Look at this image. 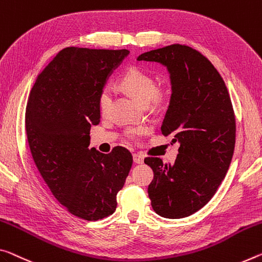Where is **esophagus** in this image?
<instances>
[{
  "instance_id": "esophagus-1",
  "label": "esophagus",
  "mask_w": 262,
  "mask_h": 262,
  "mask_svg": "<svg viewBox=\"0 0 262 262\" xmlns=\"http://www.w3.org/2000/svg\"><path fill=\"white\" fill-rule=\"evenodd\" d=\"M133 159H134V163L136 164L143 163V155H141V154H134V155H133Z\"/></svg>"
}]
</instances>
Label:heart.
I'll use <instances>...</instances> for the list:
<instances>
[{"instance_id": "obj_1", "label": "heart", "mask_w": 262, "mask_h": 262, "mask_svg": "<svg viewBox=\"0 0 262 262\" xmlns=\"http://www.w3.org/2000/svg\"><path fill=\"white\" fill-rule=\"evenodd\" d=\"M118 84L120 89L124 92L132 95L136 100L144 103L151 108H160L164 105L168 99V92L162 87L156 86V81L151 74L144 71V70L132 66L124 71L120 77ZM112 100H113V92L111 87L105 86L100 91L98 97V106L101 115H107L111 110ZM150 128L148 126H134L127 127L123 132L124 138L129 141H139L147 135Z\"/></svg>"}]
</instances>
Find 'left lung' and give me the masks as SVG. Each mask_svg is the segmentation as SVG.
<instances>
[{"instance_id": "left-lung-1", "label": "left lung", "mask_w": 262, "mask_h": 262, "mask_svg": "<svg viewBox=\"0 0 262 262\" xmlns=\"http://www.w3.org/2000/svg\"><path fill=\"white\" fill-rule=\"evenodd\" d=\"M138 60L168 68L172 94L161 130L181 143L171 165L160 157L144 159L154 171L148 196L161 217H189L214 196L231 164L235 115L230 93L212 63L188 45L151 50Z\"/></svg>"}]
</instances>
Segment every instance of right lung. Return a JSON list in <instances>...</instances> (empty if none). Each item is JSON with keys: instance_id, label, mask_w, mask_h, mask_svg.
<instances>
[{"instance_id": "1", "label": "right lung", "mask_w": 262, "mask_h": 262, "mask_svg": "<svg viewBox=\"0 0 262 262\" xmlns=\"http://www.w3.org/2000/svg\"><path fill=\"white\" fill-rule=\"evenodd\" d=\"M129 51L70 47L45 66L32 87L26 129L32 159L50 191L70 213L89 222L116 209L133 164L128 149H89L100 122L98 97L107 77Z\"/></svg>"}]
</instances>
